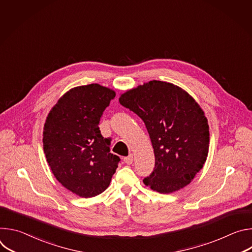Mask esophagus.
Wrapping results in <instances>:
<instances>
[{
    "label": "esophagus",
    "instance_id": "esophagus-1",
    "mask_svg": "<svg viewBox=\"0 0 252 252\" xmlns=\"http://www.w3.org/2000/svg\"><path fill=\"white\" fill-rule=\"evenodd\" d=\"M124 160H125V162H126V164H131L132 161H133V157H132V155H129L128 157H126V158H124Z\"/></svg>",
    "mask_w": 252,
    "mask_h": 252
}]
</instances>
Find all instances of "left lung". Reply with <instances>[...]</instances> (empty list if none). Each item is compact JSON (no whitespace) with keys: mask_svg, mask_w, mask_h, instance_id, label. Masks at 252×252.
Returning a JSON list of instances; mask_svg holds the SVG:
<instances>
[{"mask_svg":"<svg viewBox=\"0 0 252 252\" xmlns=\"http://www.w3.org/2000/svg\"><path fill=\"white\" fill-rule=\"evenodd\" d=\"M119 100L143 121L152 140L156 163L143 184L160 193L187 187L208 154V124L197 102L183 89L160 81L127 91Z\"/></svg>","mask_w":252,"mask_h":252,"instance_id":"obj_1","label":"left lung"}]
</instances>
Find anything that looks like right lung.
Segmentation results:
<instances>
[{
    "label": "right lung",
    "instance_id": "obj_1",
    "mask_svg": "<svg viewBox=\"0 0 252 252\" xmlns=\"http://www.w3.org/2000/svg\"><path fill=\"white\" fill-rule=\"evenodd\" d=\"M115 96L114 91L97 84L77 87L59 99L47 118V161L62 186L81 197L103 192L121 161L110 151L112 138L103 137L98 127Z\"/></svg>",
    "mask_w": 252,
    "mask_h": 252
}]
</instances>
